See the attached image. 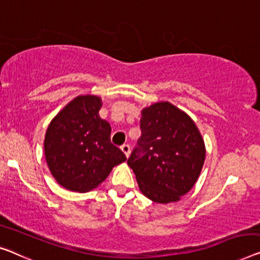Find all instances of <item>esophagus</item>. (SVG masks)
Wrapping results in <instances>:
<instances>
[{
	"instance_id": "1",
	"label": "esophagus",
	"mask_w": 260,
	"mask_h": 260,
	"mask_svg": "<svg viewBox=\"0 0 260 260\" xmlns=\"http://www.w3.org/2000/svg\"><path fill=\"white\" fill-rule=\"evenodd\" d=\"M121 150L122 153L126 155V157L129 156V153H131V147L128 145H122L121 146Z\"/></svg>"
}]
</instances>
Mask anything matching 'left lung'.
Here are the masks:
<instances>
[{"instance_id": "left-lung-1", "label": "left lung", "mask_w": 260, "mask_h": 260, "mask_svg": "<svg viewBox=\"0 0 260 260\" xmlns=\"http://www.w3.org/2000/svg\"><path fill=\"white\" fill-rule=\"evenodd\" d=\"M141 138L127 160L139 189L156 203L181 200L199 180L205 145L189 115L169 102L141 111Z\"/></svg>"}]
</instances>
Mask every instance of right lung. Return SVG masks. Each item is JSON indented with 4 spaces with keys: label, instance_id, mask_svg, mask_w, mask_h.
I'll return each mask as SVG.
<instances>
[{
    "label": "right lung",
    "instance_id": "right-lung-1",
    "mask_svg": "<svg viewBox=\"0 0 260 260\" xmlns=\"http://www.w3.org/2000/svg\"><path fill=\"white\" fill-rule=\"evenodd\" d=\"M102 98L94 94L72 99L51 120L44 138L45 160L61 187L87 192L107 179L114 166L126 161L111 143V126L99 117Z\"/></svg>",
    "mask_w": 260,
    "mask_h": 260
}]
</instances>
